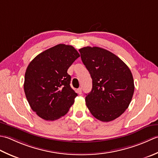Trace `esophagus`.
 Returning a JSON list of instances; mask_svg holds the SVG:
<instances>
[{"mask_svg":"<svg viewBox=\"0 0 158 158\" xmlns=\"http://www.w3.org/2000/svg\"><path fill=\"white\" fill-rule=\"evenodd\" d=\"M77 92H78L79 95H81L82 94V88L78 89V90H77Z\"/></svg>","mask_w":158,"mask_h":158,"instance_id":"1","label":"esophagus"}]
</instances>
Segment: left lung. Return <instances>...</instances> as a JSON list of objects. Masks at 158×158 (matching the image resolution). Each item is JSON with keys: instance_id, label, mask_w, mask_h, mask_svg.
<instances>
[{"instance_id": "left-lung-1", "label": "left lung", "mask_w": 158, "mask_h": 158, "mask_svg": "<svg viewBox=\"0 0 158 158\" xmlns=\"http://www.w3.org/2000/svg\"><path fill=\"white\" fill-rule=\"evenodd\" d=\"M79 52L93 80L91 91L86 95V106L99 121L114 120L125 111L132 99V73L123 60L104 48L87 46Z\"/></svg>"}]
</instances>
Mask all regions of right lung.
<instances>
[{"instance_id":"add662e5","label":"right lung","mask_w":158,"mask_h":158,"mask_svg":"<svg viewBox=\"0 0 158 158\" xmlns=\"http://www.w3.org/2000/svg\"><path fill=\"white\" fill-rule=\"evenodd\" d=\"M79 56L73 46L58 44L38 54L28 65L24 83L26 98L43 119H58L74 103L78 94L71 88L67 69Z\"/></svg>"}]
</instances>
